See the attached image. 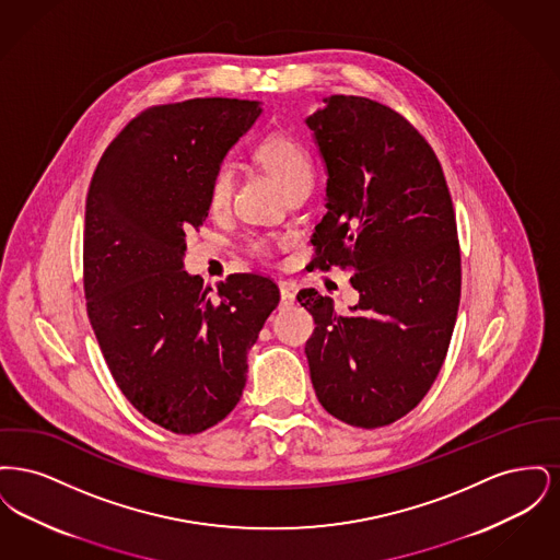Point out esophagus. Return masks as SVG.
Returning <instances> with one entry per match:
<instances>
[{
	"mask_svg": "<svg viewBox=\"0 0 560 560\" xmlns=\"http://www.w3.org/2000/svg\"><path fill=\"white\" fill-rule=\"evenodd\" d=\"M279 292H281V306H283V308L292 306L293 302H295V293H293L292 288H288L285 283H281V285H279Z\"/></svg>",
	"mask_w": 560,
	"mask_h": 560,
	"instance_id": "esophagus-1",
	"label": "esophagus"
}]
</instances>
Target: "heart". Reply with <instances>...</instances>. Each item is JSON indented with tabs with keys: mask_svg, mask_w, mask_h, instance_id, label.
Here are the masks:
<instances>
[{
	"mask_svg": "<svg viewBox=\"0 0 560 560\" xmlns=\"http://www.w3.org/2000/svg\"><path fill=\"white\" fill-rule=\"evenodd\" d=\"M254 155L268 174L283 187V190H290L302 183H313L311 153L298 138H293L290 133H270L256 147ZM231 188H233V172L226 163H222L215 167L210 180V190H208V201L212 210H222L229 203ZM249 245L258 254L267 249L265 241H252Z\"/></svg>",
	"mask_w": 560,
	"mask_h": 560,
	"instance_id": "1",
	"label": "heart"
}]
</instances>
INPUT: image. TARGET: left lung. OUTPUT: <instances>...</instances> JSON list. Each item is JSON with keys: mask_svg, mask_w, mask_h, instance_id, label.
Masks as SVG:
<instances>
[{"mask_svg": "<svg viewBox=\"0 0 560 560\" xmlns=\"http://www.w3.org/2000/svg\"><path fill=\"white\" fill-rule=\"evenodd\" d=\"M306 119L327 167L311 267L352 268L359 302L302 290L317 399L357 428L388 427L427 397L457 319L462 265L452 195L424 136L363 96L323 98Z\"/></svg>", "mask_w": 560, "mask_h": 560, "instance_id": "1", "label": "left lung"}]
</instances>
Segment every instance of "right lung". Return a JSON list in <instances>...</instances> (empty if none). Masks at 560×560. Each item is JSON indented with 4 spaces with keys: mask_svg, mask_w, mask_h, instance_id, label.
Returning a JSON list of instances; mask_svg holds the SVG:
<instances>
[{
    "mask_svg": "<svg viewBox=\"0 0 560 560\" xmlns=\"http://www.w3.org/2000/svg\"><path fill=\"white\" fill-rule=\"evenodd\" d=\"M260 113L237 98L147 108L108 144L88 190V317L126 399L176 434L235 409L247 350L279 304L265 275H229L213 292L183 270L187 231L210 212L213 172Z\"/></svg>",
    "mask_w": 560,
    "mask_h": 560,
    "instance_id": "add662e5",
    "label": "right lung"
}]
</instances>
